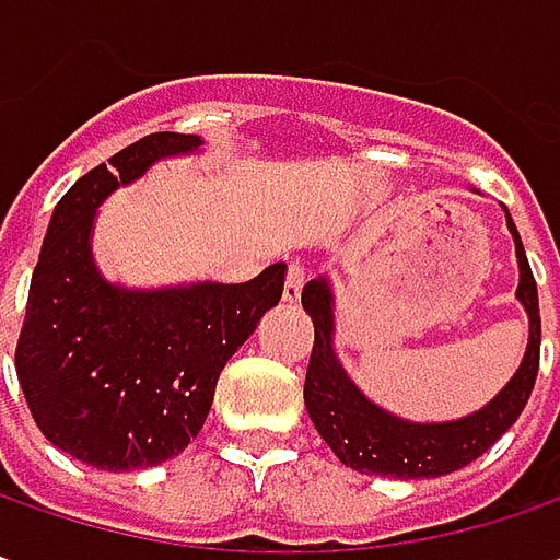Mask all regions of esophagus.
<instances>
[{
    "label": "esophagus",
    "instance_id": "obj_1",
    "mask_svg": "<svg viewBox=\"0 0 560 560\" xmlns=\"http://www.w3.org/2000/svg\"><path fill=\"white\" fill-rule=\"evenodd\" d=\"M303 281H306L303 266H300V262H291L288 272H284V291H281V298L288 300V303H298L300 291H303Z\"/></svg>",
    "mask_w": 560,
    "mask_h": 560
}]
</instances>
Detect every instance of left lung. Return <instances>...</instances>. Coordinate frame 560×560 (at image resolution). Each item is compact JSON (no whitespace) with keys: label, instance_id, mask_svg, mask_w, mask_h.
<instances>
[{"label":"left lung","instance_id":"8db88e82","mask_svg":"<svg viewBox=\"0 0 560 560\" xmlns=\"http://www.w3.org/2000/svg\"><path fill=\"white\" fill-rule=\"evenodd\" d=\"M505 220H509V232L514 235V250H517V266H521L517 300L524 303V310L530 316V343H527L521 369L499 390V396L487 402L480 412L458 418V421L415 424V421H402L396 415L384 412L372 399H365L335 357L331 288L325 279L306 281L300 300H303V310L313 318L316 340H313L310 369H306V381H303V402H306L322 440L353 471L399 477V480L443 477V474L458 471V468L471 465L474 458H480L517 421V415L524 412L533 394V384H536V372H539L542 325H539L536 279H533L530 262H527L524 244H521V235L511 222L509 210H505Z\"/></svg>","mask_w":560,"mask_h":560}]
</instances>
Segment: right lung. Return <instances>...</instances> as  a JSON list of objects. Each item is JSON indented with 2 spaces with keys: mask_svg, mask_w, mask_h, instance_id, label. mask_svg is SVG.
Listing matches in <instances>:
<instances>
[{
  "mask_svg": "<svg viewBox=\"0 0 560 560\" xmlns=\"http://www.w3.org/2000/svg\"><path fill=\"white\" fill-rule=\"evenodd\" d=\"M201 136L151 132L77 179L33 269L14 369L36 428L98 471H139L198 436L217 377L284 288V262L242 284L126 291L92 260L95 207Z\"/></svg>",
  "mask_w": 560,
  "mask_h": 560,
  "instance_id": "obj_1",
  "label": "right lung"
}]
</instances>
